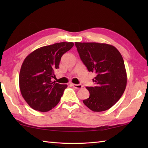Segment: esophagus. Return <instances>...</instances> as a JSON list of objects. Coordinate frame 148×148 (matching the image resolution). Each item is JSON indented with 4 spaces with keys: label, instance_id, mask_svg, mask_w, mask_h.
<instances>
[{
    "label": "esophagus",
    "instance_id": "esophagus-1",
    "mask_svg": "<svg viewBox=\"0 0 148 148\" xmlns=\"http://www.w3.org/2000/svg\"><path fill=\"white\" fill-rule=\"evenodd\" d=\"M71 84L72 85V86H73L74 88H76V89H80L83 87V85H82V84H72V83Z\"/></svg>",
    "mask_w": 148,
    "mask_h": 148
}]
</instances>
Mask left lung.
I'll return each mask as SVG.
<instances>
[{
	"mask_svg": "<svg viewBox=\"0 0 148 148\" xmlns=\"http://www.w3.org/2000/svg\"><path fill=\"white\" fill-rule=\"evenodd\" d=\"M81 60L89 72H95L93 87H86L88 99L84 105L94 112L104 111L117 102L127 83V72L121 53L105 43L75 42Z\"/></svg>",
	"mask_w": 148,
	"mask_h": 148,
	"instance_id": "left-lung-1",
	"label": "left lung"
}]
</instances>
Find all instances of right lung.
<instances>
[{
  "mask_svg": "<svg viewBox=\"0 0 148 148\" xmlns=\"http://www.w3.org/2000/svg\"><path fill=\"white\" fill-rule=\"evenodd\" d=\"M74 43L62 42L36 49L22 64L19 84L22 97L33 109L47 112L58 104L67 84H60L51 79L59 68L62 55Z\"/></svg>",
  "mask_w": 148,
  "mask_h": 148,
  "instance_id": "obj_1",
  "label": "right lung"
}]
</instances>
